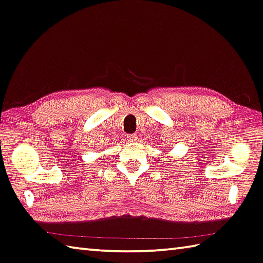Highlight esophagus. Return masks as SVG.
<instances>
[{"mask_svg":"<svg viewBox=\"0 0 263 263\" xmlns=\"http://www.w3.org/2000/svg\"><path fill=\"white\" fill-rule=\"evenodd\" d=\"M137 135H135V134H130V135H127L126 139L127 142H136L137 141Z\"/></svg>","mask_w":263,"mask_h":263,"instance_id":"34e87169","label":"esophagus"}]
</instances>
